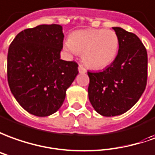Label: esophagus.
Returning <instances> with one entry per match:
<instances>
[{
  "label": "esophagus",
  "instance_id": "1",
  "mask_svg": "<svg viewBox=\"0 0 155 155\" xmlns=\"http://www.w3.org/2000/svg\"><path fill=\"white\" fill-rule=\"evenodd\" d=\"M78 71H79V73H81V74H84V73H86L87 70H86V68H84L82 65H79V66H78Z\"/></svg>",
  "mask_w": 155,
  "mask_h": 155
}]
</instances>
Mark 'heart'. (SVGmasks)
Returning a JSON list of instances; mask_svg holds the SVG:
<instances>
[{
  "mask_svg": "<svg viewBox=\"0 0 155 155\" xmlns=\"http://www.w3.org/2000/svg\"><path fill=\"white\" fill-rule=\"evenodd\" d=\"M65 50L72 55L83 53V61L93 69L108 67L116 59L119 50V38L113 30L88 28L71 33L64 43Z\"/></svg>",
  "mask_w": 155,
  "mask_h": 155,
  "instance_id": "heart-1",
  "label": "heart"
}]
</instances>
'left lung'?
Instances as JSON below:
<instances>
[{
  "instance_id": "left-lung-1",
  "label": "left lung",
  "mask_w": 155,
  "mask_h": 155,
  "mask_svg": "<svg viewBox=\"0 0 155 155\" xmlns=\"http://www.w3.org/2000/svg\"><path fill=\"white\" fill-rule=\"evenodd\" d=\"M119 38L115 61L99 72L88 71V99L101 116L121 115L133 107L144 92L148 77V55L139 38L114 27Z\"/></svg>"
}]
</instances>
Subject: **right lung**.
Wrapping results in <instances>:
<instances>
[{
	"instance_id": "right-lung-1",
	"label": "right lung",
	"mask_w": 155,
	"mask_h": 155,
	"mask_svg": "<svg viewBox=\"0 0 155 155\" xmlns=\"http://www.w3.org/2000/svg\"><path fill=\"white\" fill-rule=\"evenodd\" d=\"M63 39L61 25L43 24L20 32L8 49L11 92L34 116H48L57 111L78 74L75 61L61 59Z\"/></svg>"
}]
</instances>
